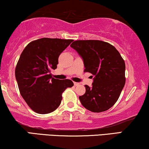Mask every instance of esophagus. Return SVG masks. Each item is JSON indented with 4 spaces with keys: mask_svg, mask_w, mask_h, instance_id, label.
I'll use <instances>...</instances> for the list:
<instances>
[{
    "mask_svg": "<svg viewBox=\"0 0 149 149\" xmlns=\"http://www.w3.org/2000/svg\"><path fill=\"white\" fill-rule=\"evenodd\" d=\"M74 85L75 86H77L79 85V83H77V82H74Z\"/></svg>",
    "mask_w": 149,
    "mask_h": 149,
    "instance_id": "esophagus-1",
    "label": "esophagus"
}]
</instances>
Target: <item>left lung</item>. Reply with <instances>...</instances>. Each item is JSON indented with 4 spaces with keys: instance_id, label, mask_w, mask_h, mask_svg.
Returning a JSON list of instances; mask_svg holds the SVG:
<instances>
[{
    "instance_id": "left-lung-1",
    "label": "left lung",
    "mask_w": 149,
    "mask_h": 149,
    "mask_svg": "<svg viewBox=\"0 0 149 149\" xmlns=\"http://www.w3.org/2000/svg\"><path fill=\"white\" fill-rule=\"evenodd\" d=\"M70 47L83 58L84 72L95 76L90 88L79 96L84 107L100 113L111 108L120 96L125 85V62L113 45L99 40H78Z\"/></svg>"
}]
</instances>
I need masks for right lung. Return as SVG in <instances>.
<instances>
[{
    "mask_svg": "<svg viewBox=\"0 0 149 149\" xmlns=\"http://www.w3.org/2000/svg\"><path fill=\"white\" fill-rule=\"evenodd\" d=\"M72 39L42 38L30 42L22 52L15 76L22 97L38 114L52 113L59 106L62 93L74 84L70 79L52 77L58 56Z\"/></svg>",
    "mask_w": 149,
    "mask_h": 149,
    "instance_id": "1",
    "label": "right lung"
}]
</instances>
